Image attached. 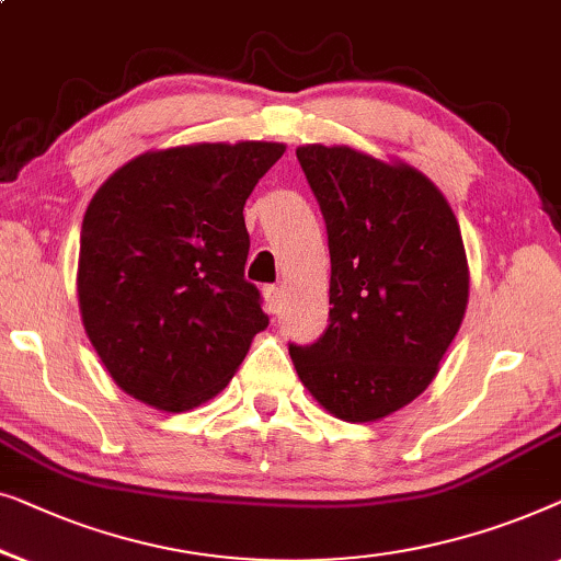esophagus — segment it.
I'll return each instance as SVG.
<instances>
[{"label":"esophagus","instance_id":"1","mask_svg":"<svg viewBox=\"0 0 561 561\" xmlns=\"http://www.w3.org/2000/svg\"><path fill=\"white\" fill-rule=\"evenodd\" d=\"M264 302H266V310H270V312L282 310V289L277 287V284H266V287H264Z\"/></svg>","mask_w":561,"mask_h":561}]
</instances>
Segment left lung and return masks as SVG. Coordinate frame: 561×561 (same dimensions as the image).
I'll use <instances>...</instances> for the list:
<instances>
[{
	"label": "left lung",
	"mask_w": 561,
	"mask_h": 561,
	"mask_svg": "<svg viewBox=\"0 0 561 561\" xmlns=\"http://www.w3.org/2000/svg\"><path fill=\"white\" fill-rule=\"evenodd\" d=\"M330 249V325L289 343L305 389L345 422L414 401L460 330L468 256L445 195L404 162L351 147H297Z\"/></svg>",
	"instance_id": "left-lung-1"
}]
</instances>
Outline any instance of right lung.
<instances>
[{"mask_svg": "<svg viewBox=\"0 0 561 561\" xmlns=\"http://www.w3.org/2000/svg\"><path fill=\"white\" fill-rule=\"evenodd\" d=\"M279 141L145 152L99 187L81 226L78 305L119 389L164 412L216 397L270 325L243 279V205Z\"/></svg>", "mask_w": 561, "mask_h": 561, "instance_id": "right-lung-1", "label": "right lung"}]
</instances>
